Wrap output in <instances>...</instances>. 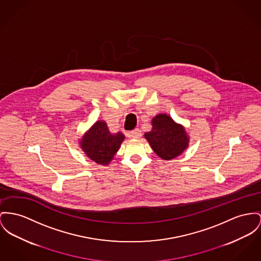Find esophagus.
Masks as SVG:
<instances>
[{"label":"esophagus","instance_id":"esophagus-1","mask_svg":"<svg viewBox=\"0 0 261 261\" xmlns=\"http://www.w3.org/2000/svg\"><path fill=\"white\" fill-rule=\"evenodd\" d=\"M129 136L134 139H139L141 137V130L139 128H135L129 133Z\"/></svg>","mask_w":261,"mask_h":261}]
</instances>
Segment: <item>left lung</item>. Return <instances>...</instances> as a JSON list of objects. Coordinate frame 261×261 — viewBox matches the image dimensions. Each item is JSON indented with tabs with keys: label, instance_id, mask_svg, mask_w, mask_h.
I'll use <instances>...</instances> for the list:
<instances>
[{
	"label": "left lung",
	"instance_id": "8db88e82",
	"mask_svg": "<svg viewBox=\"0 0 261 261\" xmlns=\"http://www.w3.org/2000/svg\"><path fill=\"white\" fill-rule=\"evenodd\" d=\"M144 137L157 155L165 160L180 155L189 142L184 127L163 114L152 119V129Z\"/></svg>",
	"mask_w": 261,
	"mask_h": 261
}]
</instances>
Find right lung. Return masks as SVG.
Instances as JSON below:
<instances>
[{
    "mask_svg": "<svg viewBox=\"0 0 261 261\" xmlns=\"http://www.w3.org/2000/svg\"><path fill=\"white\" fill-rule=\"evenodd\" d=\"M124 139L122 133L112 135L107 123L97 122L83 137L81 147L93 161L107 165L119 150Z\"/></svg>",
    "mask_w": 261,
    "mask_h": 261,
    "instance_id": "1",
    "label": "right lung"
}]
</instances>
